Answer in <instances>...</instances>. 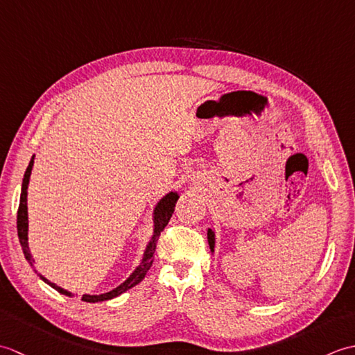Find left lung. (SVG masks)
Listing matches in <instances>:
<instances>
[{"label":"left lung","mask_w":355,"mask_h":355,"mask_svg":"<svg viewBox=\"0 0 355 355\" xmlns=\"http://www.w3.org/2000/svg\"><path fill=\"white\" fill-rule=\"evenodd\" d=\"M207 241H209V247L210 252H215V232L212 229H207Z\"/></svg>","instance_id":"8db88e82"}]
</instances>
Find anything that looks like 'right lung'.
<instances>
[{"mask_svg": "<svg viewBox=\"0 0 355 355\" xmlns=\"http://www.w3.org/2000/svg\"><path fill=\"white\" fill-rule=\"evenodd\" d=\"M33 163H35V155H32L30 158V163L27 166V171L24 173V178H22V186H21V197H19V207H18V218H17V227H18V238H19V243L22 247V253H24L27 262L30 263V267L33 268L35 273L40 276V279L45 284H49L51 288H55L56 291H59L64 296H69V297H74V294L70 293L69 290H64L62 286H58L56 284L50 282L47 277H44L41 273H37L35 266H33V256L30 253V248H28V212H27V189H28V183H30V175H32V169H33ZM180 198V195L177 192H168L162 197L160 200L157 201V205L154 206L153 210V236L148 241L145 252H143V256L140 259V263L137 267L134 268L132 273L126 277V281H123L120 285H117L116 288H112L111 291L107 293H102V294H84L82 296V300L84 302H89V304H96V302H103V300H110V299H114L120 294L128 291L132 286H135L137 284H140L143 279H145L148 270L153 266V258H154V253H155V247H157V241L158 236H160V233L163 232V229L168 225L171 216L173 214V207H175V202Z\"/></svg>", "mask_w": 355, "mask_h": 355, "instance_id": "right-lung-1", "label": "right lung"}]
</instances>
